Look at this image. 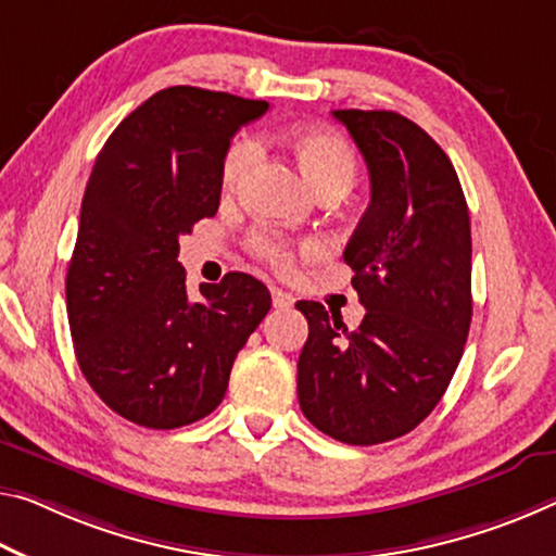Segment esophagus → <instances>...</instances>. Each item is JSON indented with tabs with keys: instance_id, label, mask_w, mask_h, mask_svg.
<instances>
[{
	"instance_id": "esophagus-1",
	"label": "esophagus",
	"mask_w": 556,
	"mask_h": 556,
	"mask_svg": "<svg viewBox=\"0 0 556 556\" xmlns=\"http://www.w3.org/2000/svg\"><path fill=\"white\" fill-rule=\"evenodd\" d=\"M271 304H275V309H289V306L294 304V296L281 292L277 287H271Z\"/></svg>"
}]
</instances>
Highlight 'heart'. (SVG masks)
Instances as JSON below:
<instances>
[{
    "label": "heart",
    "mask_w": 556,
    "mask_h": 556,
    "mask_svg": "<svg viewBox=\"0 0 556 556\" xmlns=\"http://www.w3.org/2000/svg\"><path fill=\"white\" fill-rule=\"evenodd\" d=\"M289 146L296 155L299 165L306 175V180L312 182V188L319 192L321 198H341L343 192H349L354 185L358 163L354 148L349 146V140L333 134V130L324 128H304L289 136ZM260 146L252 138H237L235 143L227 148L223 157V185L225 190H235L237 185L244 180V175L257 161ZM252 250L260 254L264 262H269L271 267L281 271H289L294 267L296 250L271 237H254ZM302 254H314L316 247L306 242L299 247Z\"/></svg>",
    "instance_id": "heart-1"
}]
</instances>
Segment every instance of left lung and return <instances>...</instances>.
Segmentation results:
<instances>
[{"label":"left lung","mask_w":556,"mask_h":556,"mask_svg":"<svg viewBox=\"0 0 556 556\" xmlns=\"http://www.w3.org/2000/svg\"><path fill=\"white\" fill-rule=\"evenodd\" d=\"M358 146L371 202L343 250L364 304L358 329L319 302L296 393L306 420L349 445L410 433L460 364L472 319V240L460 180L433 138L393 111H333Z\"/></svg>","instance_id":"obj_1"}]
</instances>
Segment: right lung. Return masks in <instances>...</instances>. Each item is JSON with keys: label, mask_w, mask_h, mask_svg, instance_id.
<instances>
[{"label": "right lung", "mask_w": 556, "mask_h": 556, "mask_svg": "<svg viewBox=\"0 0 556 556\" xmlns=\"http://www.w3.org/2000/svg\"><path fill=\"white\" fill-rule=\"evenodd\" d=\"M267 109L170 86L123 118L96 157L66 275L68 326L88 386L138 426L210 416L269 312V289L244 271L190 299L178 262L180 237L217 213L230 138Z\"/></svg>", "instance_id": "obj_1"}]
</instances>
